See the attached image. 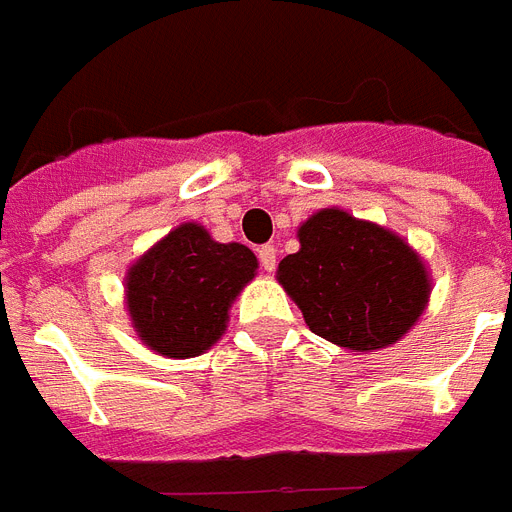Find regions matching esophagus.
I'll list each match as a JSON object with an SVG mask.
<instances>
[{
    "label": "esophagus",
    "instance_id": "34e87169",
    "mask_svg": "<svg viewBox=\"0 0 512 512\" xmlns=\"http://www.w3.org/2000/svg\"><path fill=\"white\" fill-rule=\"evenodd\" d=\"M259 261H261V267H264V272H275V267H277V248H275V245H261Z\"/></svg>",
    "mask_w": 512,
    "mask_h": 512
}]
</instances>
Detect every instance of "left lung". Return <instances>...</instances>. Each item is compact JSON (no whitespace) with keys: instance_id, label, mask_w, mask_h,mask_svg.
Wrapping results in <instances>:
<instances>
[{"instance_id":"1","label":"left lung","mask_w":512,"mask_h":512,"mask_svg":"<svg viewBox=\"0 0 512 512\" xmlns=\"http://www.w3.org/2000/svg\"><path fill=\"white\" fill-rule=\"evenodd\" d=\"M298 253L277 280L325 341L351 351L396 343L428 306L431 277L396 232L341 208H322L298 227Z\"/></svg>"}]
</instances>
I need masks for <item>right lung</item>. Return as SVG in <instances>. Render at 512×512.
Segmentation results:
<instances>
[{"mask_svg":"<svg viewBox=\"0 0 512 512\" xmlns=\"http://www.w3.org/2000/svg\"><path fill=\"white\" fill-rule=\"evenodd\" d=\"M259 261L240 243H216L200 224H179L126 272V309L145 346L187 359L211 349L237 293Z\"/></svg>","mask_w":512,"mask_h":512,"instance_id":"obj_1","label":"right lung"}]
</instances>
